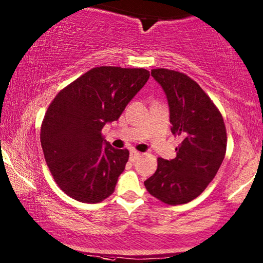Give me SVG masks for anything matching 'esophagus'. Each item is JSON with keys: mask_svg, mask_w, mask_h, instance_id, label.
<instances>
[{"mask_svg": "<svg viewBox=\"0 0 263 263\" xmlns=\"http://www.w3.org/2000/svg\"><path fill=\"white\" fill-rule=\"evenodd\" d=\"M141 157V153L140 152H136V151H130V157H129V160H130L132 162H135L136 160Z\"/></svg>", "mask_w": 263, "mask_h": 263, "instance_id": "34e87169", "label": "esophagus"}]
</instances>
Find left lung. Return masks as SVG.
<instances>
[{"label":"left lung","instance_id":"obj_1","mask_svg":"<svg viewBox=\"0 0 263 263\" xmlns=\"http://www.w3.org/2000/svg\"><path fill=\"white\" fill-rule=\"evenodd\" d=\"M152 77L165 91L171 132L181 143L174 159H158V168L144 186L162 203L186 204L206 189L222 165L227 151L226 124L211 98L189 76L154 68Z\"/></svg>","mask_w":263,"mask_h":263}]
</instances>
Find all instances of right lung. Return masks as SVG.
Masks as SVG:
<instances>
[{
	"label": "right lung",
	"instance_id": "obj_1",
	"mask_svg": "<svg viewBox=\"0 0 263 263\" xmlns=\"http://www.w3.org/2000/svg\"><path fill=\"white\" fill-rule=\"evenodd\" d=\"M148 78L144 68L95 67L49 104L41 124V147L53 179L67 196L95 204L115 191L129 151L106 142L102 129L119 120Z\"/></svg>",
	"mask_w": 263,
	"mask_h": 263
}]
</instances>
